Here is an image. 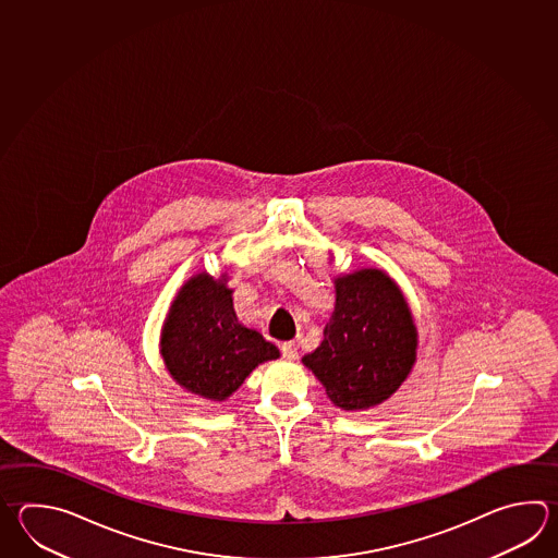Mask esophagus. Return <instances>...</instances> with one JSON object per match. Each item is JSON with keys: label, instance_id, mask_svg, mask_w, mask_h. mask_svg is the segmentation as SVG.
<instances>
[{"label": "esophagus", "instance_id": "1", "mask_svg": "<svg viewBox=\"0 0 558 558\" xmlns=\"http://www.w3.org/2000/svg\"><path fill=\"white\" fill-rule=\"evenodd\" d=\"M280 352H282V355H284L286 360H296V343H294V341H284V343L280 345Z\"/></svg>", "mask_w": 558, "mask_h": 558}]
</instances>
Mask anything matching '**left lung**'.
<instances>
[{"label": "left lung", "mask_w": 558, "mask_h": 558, "mask_svg": "<svg viewBox=\"0 0 558 558\" xmlns=\"http://www.w3.org/2000/svg\"><path fill=\"white\" fill-rule=\"evenodd\" d=\"M336 306L324 340L302 362L333 405L364 411L391 398L410 376L417 328L399 286L377 268L333 278Z\"/></svg>", "instance_id": "1"}]
</instances>
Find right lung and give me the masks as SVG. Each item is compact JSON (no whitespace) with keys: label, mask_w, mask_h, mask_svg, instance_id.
I'll return each instance as SVG.
<instances>
[{"label":"right lung","mask_w":558,"mask_h":558,"mask_svg":"<svg viewBox=\"0 0 558 558\" xmlns=\"http://www.w3.org/2000/svg\"><path fill=\"white\" fill-rule=\"evenodd\" d=\"M160 353L172 379L198 398L225 401L252 369L280 357L272 341L240 324L227 274L201 272L182 286L162 326Z\"/></svg>","instance_id":"right-lung-1"}]
</instances>
